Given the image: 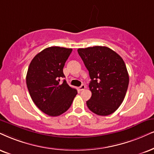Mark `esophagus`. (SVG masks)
I'll list each match as a JSON object with an SVG mask.
<instances>
[{"instance_id": "34e87169", "label": "esophagus", "mask_w": 154, "mask_h": 154, "mask_svg": "<svg viewBox=\"0 0 154 154\" xmlns=\"http://www.w3.org/2000/svg\"><path fill=\"white\" fill-rule=\"evenodd\" d=\"M85 88H86V86H85V85H81V86L79 88L80 91H83V90H84Z\"/></svg>"}]
</instances>
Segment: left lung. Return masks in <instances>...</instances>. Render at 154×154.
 Returning <instances> with one entry per match:
<instances>
[{
	"mask_svg": "<svg viewBox=\"0 0 154 154\" xmlns=\"http://www.w3.org/2000/svg\"><path fill=\"white\" fill-rule=\"evenodd\" d=\"M88 69L91 97L86 105L98 116H109L119 109L126 96L129 76L122 58L106 46L79 48Z\"/></svg>",
	"mask_w": 154,
	"mask_h": 154,
	"instance_id": "obj_1",
	"label": "left lung"
}]
</instances>
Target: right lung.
<instances>
[{
    "label": "right lung",
    "mask_w": 154,
    "mask_h": 154,
    "mask_svg": "<svg viewBox=\"0 0 154 154\" xmlns=\"http://www.w3.org/2000/svg\"><path fill=\"white\" fill-rule=\"evenodd\" d=\"M72 48L52 46L38 53L31 60L26 75L30 96L38 109L50 116L65 113L77 94L68 86L63 68Z\"/></svg>",
    "instance_id": "obj_1"
}]
</instances>
